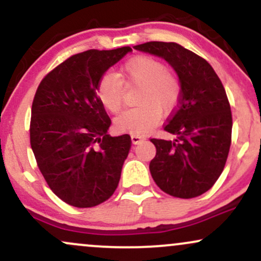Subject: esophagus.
Segmentation results:
<instances>
[{"label": "esophagus", "mask_w": 261, "mask_h": 261, "mask_svg": "<svg viewBox=\"0 0 261 261\" xmlns=\"http://www.w3.org/2000/svg\"><path fill=\"white\" fill-rule=\"evenodd\" d=\"M142 140H146V136L145 135H141V134H131V141H133L134 145H136V143H139L140 141Z\"/></svg>", "instance_id": "obj_1"}]
</instances>
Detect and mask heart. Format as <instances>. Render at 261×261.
Listing matches in <instances>:
<instances>
[{
    "mask_svg": "<svg viewBox=\"0 0 261 261\" xmlns=\"http://www.w3.org/2000/svg\"><path fill=\"white\" fill-rule=\"evenodd\" d=\"M122 76L128 82L142 86L139 107L121 112L114 119V126L119 131L147 133L160 120V109L170 112L180 95L178 81L167 71L166 65L151 56H136L122 67ZM97 94L101 106L116 113L122 104V83L114 73L101 76L97 86Z\"/></svg>",
    "mask_w": 261,
    "mask_h": 261,
    "instance_id": "obj_1",
    "label": "heart"
}]
</instances>
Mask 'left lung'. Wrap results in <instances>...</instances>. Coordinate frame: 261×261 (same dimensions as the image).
<instances>
[{
    "instance_id": "8db88e82",
    "label": "left lung",
    "mask_w": 261,
    "mask_h": 261,
    "mask_svg": "<svg viewBox=\"0 0 261 261\" xmlns=\"http://www.w3.org/2000/svg\"><path fill=\"white\" fill-rule=\"evenodd\" d=\"M134 49L166 60L181 88L178 109L164 126L175 139H151L152 178L172 196L201 195L216 182L229 152L232 113L222 82L206 60L176 43L149 41Z\"/></svg>"
}]
</instances>
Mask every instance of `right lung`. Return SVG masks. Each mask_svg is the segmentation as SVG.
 <instances>
[{
	"label": "right lung",
	"mask_w": 261,
	"mask_h": 261,
	"mask_svg": "<svg viewBox=\"0 0 261 261\" xmlns=\"http://www.w3.org/2000/svg\"><path fill=\"white\" fill-rule=\"evenodd\" d=\"M133 51L88 50L54 68L32 106L31 146L47 185L74 207H93L113 195L131 147L127 134L108 135L109 116L97 95L108 68Z\"/></svg>",
	"instance_id": "right-lung-1"
}]
</instances>
